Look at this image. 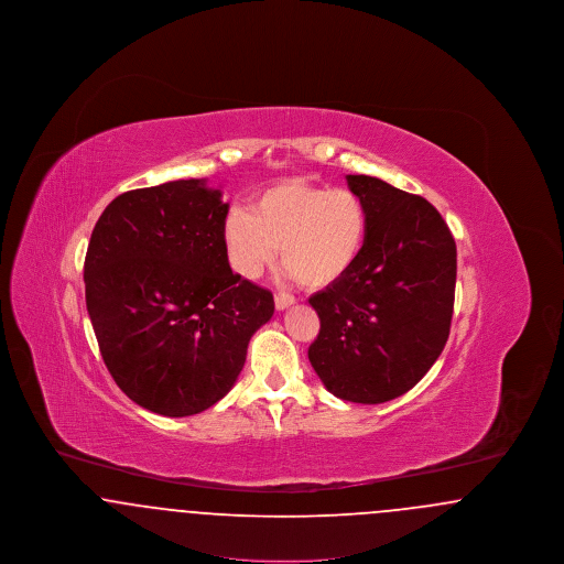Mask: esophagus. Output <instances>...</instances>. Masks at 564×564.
Wrapping results in <instances>:
<instances>
[{"instance_id": "esophagus-1", "label": "esophagus", "mask_w": 564, "mask_h": 564, "mask_svg": "<svg viewBox=\"0 0 564 564\" xmlns=\"http://www.w3.org/2000/svg\"><path fill=\"white\" fill-rule=\"evenodd\" d=\"M294 302V295L283 294V292L274 294V306H276V311H285V308L292 306Z\"/></svg>"}]
</instances>
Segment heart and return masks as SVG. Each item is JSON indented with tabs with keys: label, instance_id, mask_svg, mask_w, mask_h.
I'll return each instance as SVG.
<instances>
[{
	"label": "heart",
	"instance_id": "1",
	"mask_svg": "<svg viewBox=\"0 0 564 564\" xmlns=\"http://www.w3.org/2000/svg\"><path fill=\"white\" fill-rule=\"evenodd\" d=\"M370 230L366 200L349 188L283 182L235 207L221 224L228 262L245 279L272 264L281 245L285 272L306 288L340 281L361 258Z\"/></svg>",
	"mask_w": 564,
	"mask_h": 564
}]
</instances>
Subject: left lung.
<instances>
[{
  "label": "left lung",
  "mask_w": 564,
  "mask_h": 564,
  "mask_svg": "<svg viewBox=\"0 0 564 564\" xmlns=\"http://www.w3.org/2000/svg\"><path fill=\"white\" fill-rule=\"evenodd\" d=\"M368 207L357 264L311 295L319 336L308 359L340 400L382 403L410 391L444 350L455 306L456 245L423 196L370 175H347Z\"/></svg>",
  "instance_id": "8db88e82"
}]
</instances>
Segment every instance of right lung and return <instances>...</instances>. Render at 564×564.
Wrapping results in <instances>:
<instances>
[{"label": "right lung", "mask_w": 564, "mask_h": 564, "mask_svg": "<svg viewBox=\"0 0 564 564\" xmlns=\"http://www.w3.org/2000/svg\"><path fill=\"white\" fill-rule=\"evenodd\" d=\"M228 203L205 180L116 196L90 235L86 308L116 384L162 416H192L237 382L269 290L235 274L221 242Z\"/></svg>", "instance_id": "1"}]
</instances>
